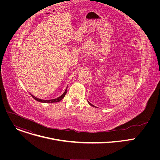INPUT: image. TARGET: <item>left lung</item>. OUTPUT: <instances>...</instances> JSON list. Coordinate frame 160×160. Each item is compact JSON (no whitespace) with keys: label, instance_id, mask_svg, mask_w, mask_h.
Wrapping results in <instances>:
<instances>
[{"label":"left lung","instance_id":"obj_1","mask_svg":"<svg viewBox=\"0 0 160 160\" xmlns=\"http://www.w3.org/2000/svg\"><path fill=\"white\" fill-rule=\"evenodd\" d=\"M88 101V104H90V106H93V107H95V106H94V105H92V104H91V103H90V102H89V101Z\"/></svg>","mask_w":160,"mask_h":160}]
</instances>
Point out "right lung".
<instances>
[{
    "mask_svg": "<svg viewBox=\"0 0 160 160\" xmlns=\"http://www.w3.org/2000/svg\"><path fill=\"white\" fill-rule=\"evenodd\" d=\"M67 88H68V87H66V88L65 91L64 92V93H63L61 96H59V97H58V98H56V99H49V100L40 99L37 98V97H35V96H33V95H32V94H30V95L32 96V98H33V99H35L36 101H38V102H43V103H52V102H59L60 101H61V100L64 98V97L65 96V95L66 94V92H67Z\"/></svg>",
    "mask_w": 160,
    "mask_h": 160,
    "instance_id": "1",
    "label": "right lung"
}]
</instances>
